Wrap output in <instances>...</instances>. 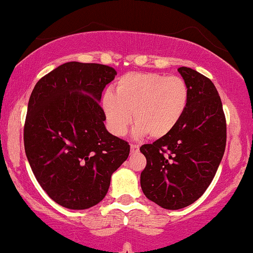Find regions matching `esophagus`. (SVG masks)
Wrapping results in <instances>:
<instances>
[{"mask_svg":"<svg viewBox=\"0 0 253 253\" xmlns=\"http://www.w3.org/2000/svg\"><path fill=\"white\" fill-rule=\"evenodd\" d=\"M130 152L132 153H136V152H139V145H130Z\"/></svg>","mask_w":253,"mask_h":253,"instance_id":"1","label":"esophagus"}]
</instances>
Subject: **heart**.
<instances>
[{"label": "heart", "instance_id": "obj_1", "mask_svg": "<svg viewBox=\"0 0 253 253\" xmlns=\"http://www.w3.org/2000/svg\"><path fill=\"white\" fill-rule=\"evenodd\" d=\"M188 84L178 76L154 72H128L118 79L114 93L105 92L101 105L108 128L123 136L132 123L135 135L153 139L168 135L180 123L189 104Z\"/></svg>", "mask_w": 253, "mask_h": 253}]
</instances>
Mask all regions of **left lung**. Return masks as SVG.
<instances>
[{"mask_svg":"<svg viewBox=\"0 0 253 253\" xmlns=\"http://www.w3.org/2000/svg\"><path fill=\"white\" fill-rule=\"evenodd\" d=\"M189 87L187 111L168 135L140 147L147 165L140 176L148 200L169 210L190 206L215 177L226 145V120L213 83L178 68Z\"/></svg>","mask_w":253,"mask_h":253,"instance_id":"left-lung-1","label":"left lung"}]
</instances>
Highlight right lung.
Listing matches in <instances>:
<instances>
[{"label": "right lung", "mask_w": 253, "mask_h": 253, "mask_svg": "<svg viewBox=\"0 0 253 253\" xmlns=\"http://www.w3.org/2000/svg\"><path fill=\"white\" fill-rule=\"evenodd\" d=\"M116 75L103 64L70 62L42 77L31 92L25 154L43 190L64 208L98 204L128 158V142L106 129L99 105Z\"/></svg>", "instance_id": "obj_1"}]
</instances>
